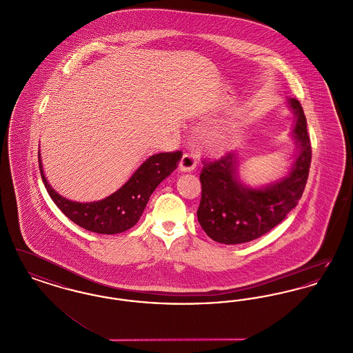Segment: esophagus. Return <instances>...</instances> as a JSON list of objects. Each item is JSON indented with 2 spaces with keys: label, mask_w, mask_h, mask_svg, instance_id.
<instances>
[{
  "label": "esophagus",
  "mask_w": 353,
  "mask_h": 353,
  "mask_svg": "<svg viewBox=\"0 0 353 353\" xmlns=\"http://www.w3.org/2000/svg\"><path fill=\"white\" fill-rule=\"evenodd\" d=\"M196 165H197V156L193 153H184L180 161V169L183 172H190L196 168Z\"/></svg>",
  "instance_id": "34e87169"
}]
</instances>
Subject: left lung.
Wrapping results in <instances>:
<instances>
[{
    "label": "left lung",
    "instance_id": "8db88e82",
    "mask_svg": "<svg viewBox=\"0 0 353 353\" xmlns=\"http://www.w3.org/2000/svg\"><path fill=\"white\" fill-rule=\"evenodd\" d=\"M288 101L296 115L294 136L299 143V154L283 180L263 189H250L235 177L234 152L202 160L197 219L216 242L235 245L256 239L281 223L301 200L311 165V140L301 103L295 98Z\"/></svg>",
    "mask_w": 353,
    "mask_h": 353
}]
</instances>
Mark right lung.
I'll return each mask as SVG.
<instances>
[{
	"mask_svg": "<svg viewBox=\"0 0 353 353\" xmlns=\"http://www.w3.org/2000/svg\"><path fill=\"white\" fill-rule=\"evenodd\" d=\"M183 152H163L144 161L132 177L110 197L97 202L68 201L48 184L39 160L43 184L62 213L85 230L99 234H118L131 229L140 219L153 190L179 167Z\"/></svg>",
	"mask_w": 353,
	"mask_h": 353,
	"instance_id": "add662e5",
	"label": "right lung"
}]
</instances>
